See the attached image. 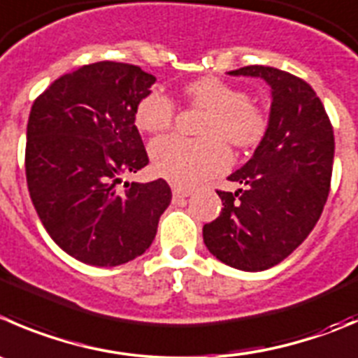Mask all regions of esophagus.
I'll list each match as a JSON object with an SVG mask.
<instances>
[{"label":"esophagus","instance_id":"obj_1","mask_svg":"<svg viewBox=\"0 0 358 358\" xmlns=\"http://www.w3.org/2000/svg\"><path fill=\"white\" fill-rule=\"evenodd\" d=\"M189 196H190V190L180 189V187H173V199L175 201H182Z\"/></svg>","mask_w":358,"mask_h":358}]
</instances>
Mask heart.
Segmentation results:
<instances>
[{"instance_id":"heart-1","label":"heart","mask_w":358,"mask_h":358,"mask_svg":"<svg viewBox=\"0 0 358 358\" xmlns=\"http://www.w3.org/2000/svg\"><path fill=\"white\" fill-rule=\"evenodd\" d=\"M185 101L206 110L199 126L204 138L168 136L150 147L152 168L176 187H194L225 171L231 164L227 143L239 150L257 147L267 133L266 112L243 89L217 76H201L182 89ZM136 126L150 134L166 133L175 120V103L161 92H148L136 106Z\"/></svg>"}]
</instances>
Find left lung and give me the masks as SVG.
I'll list each match as a JSON object with an SVG mask.
<instances>
[{
  "mask_svg": "<svg viewBox=\"0 0 358 358\" xmlns=\"http://www.w3.org/2000/svg\"><path fill=\"white\" fill-rule=\"evenodd\" d=\"M271 87V113L252 159L217 190L220 217L203 227L206 248L227 266L264 271L289 257L313 231L331 190L334 131L320 98L303 78L271 66H245Z\"/></svg>",
  "mask_w": 358,
  "mask_h": 358,
  "instance_id": "obj_1",
  "label": "left lung"
}]
</instances>
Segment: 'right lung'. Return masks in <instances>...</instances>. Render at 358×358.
<instances>
[{"instance_id":"obj_1","label":"right lung","mask_w":358,"mask_h":358,"mask_svg":"<svg viewBox=\"0 0 358 358\" xmlns=\"http://www.w3.org/2000/svg\"><path fill=\"white\" fill-rule=\"evenodd\" d=\"M155 76L101 61L62 75L38 96L27 120L26 178L50 238L91 266H120L152 245L171 203L162 178L124 183L148 164L136 106Z\"/></svg>"}]
</instances>
